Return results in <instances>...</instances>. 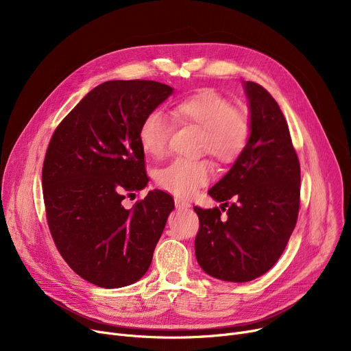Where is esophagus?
I'll return each instance as SVG.
<instances>
[{"label":"esophagus","mask_w":351,"mask_h":351,"mask_svg":"<svg viewBox=\"0 0 351 351\" xmlns=\"http://www.w3.org/2000/svg\"><path fill=\"white\" fill-rule=\"evenodd\" d=\"M175 206H176L178 209H189V208H191V204H189L188 200H183V199L176 197V199H175Z\"/></svg>","instance_id":"34e87169"}]
</instances>
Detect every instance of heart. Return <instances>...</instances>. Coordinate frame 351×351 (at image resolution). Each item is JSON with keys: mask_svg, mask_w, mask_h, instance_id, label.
<instances>
[{"mask_svg": "<svg viewBox=\"0 0 351 351\" xmlns=\"http://www.w3.org/2000/svg\"><path fill=\"white\" fill-rule=\"evenodd\" d=\"M176 122L202 129L200 149L220 162H232L243 151L249 138L246 118L213 90L182 99L172 108ZM172 132L171 122L158 110L147 114L139 126V143L146 155L159 159L166 154ZM208 160L176 159L156 173L158 185L175 196L189 197L212 179Z\"/></svg>", "mask_w": 351, "mask_h": 351, "instance_id": "1", "label": "heart"}]
</instances>
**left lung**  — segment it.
<instances>
[{
    "label": "left lung",
    "instance_id": "1",
    "mask_svg": "<svg viewBox=\"0 0 351 351\" xmlns=\"http://www.w3.org/2000/svg\"><path fill=\"white\" fill-rule=\"evenodd\" d=\"M249 105V138L228 173L209 189L226 210L200 209L195 254L205 273L245 283L279 261L300 205V163L287 122L269 92L243 82ZM232 204L229 206L228 200Z\"/></svg>",
    "mask_w": 351,
    "mask_h": 351
}]
</instances>
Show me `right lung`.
I'll return each instance as SVG.
<instances>
[{
  "label": "right lung",
  "mask_w": 351,
  "mask_h": 351,
  "mask_svg": "<svg viewBox=\"0 0 351 351\" xmlns=\"http://www.w3.org/2000/svg\"><path fill=\"white\" fill-rule=\"evenodd\" d=\"M172 94L156 81L104 82L51 138L43 166L48 226L64 261L92 285H132L151 266L173 199L155 189L132 209L122 200L149 182L139 126Z\"/></svg>",
  "instance_id": "right-lung-1"
}]
</instances>
